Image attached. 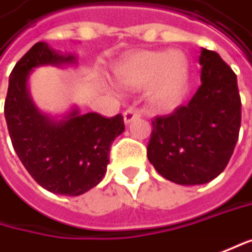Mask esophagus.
Returning <instances> with one entry per match:
<instances>
[{"mask_svg":"<svg viewBox=\"0 0 252 252\" xmlns=\"http://www.w3.org/2000/svg\"><path fill=\"white\" fill-rule=\"evenodd\" d=\"M139 117H140V113H139L136 109H127V110L123 113V120H125L126 125L132 123L135 119H139Z\"/></svg>","mask_w":252,"mask_h":252,"instance_id":"1","label":"esophagus"}]
</instances>
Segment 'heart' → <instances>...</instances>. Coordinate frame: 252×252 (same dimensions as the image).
Returning a JSON list of instances; mask_svg holds the SVG:
<instances>
[{"instance_id":"obj_1","label":"heart","mask_w":252,"mask_h":252,"mask_svg":"<svg viewBox=\"0 0 252 252\" xmlns=\"http://www.w3.org/2000/svg\"><path fill=\"white\" fill-rule=\"evenodd\" d=\"M116 80L125 86L139 89L148 86L151 103L162 107H175L184 96L188 64L182 53L171 50H140L123 57L115 67Z\"/></svg>"}]
</instances>
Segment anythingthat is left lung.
I'll return each mask as SVG.
<instances>
[{
	"label": "left lung",
	"instance_id": "8db88e82",
	"mask_svg": "<svg viewBox=\"0 0 252 252\" xmlns=\"http://www.w3.org/2000/svg\"><path fill=\"white\" fill-rule=\"evenodd\" d=\"M201 86L188 104L152 122L148 159L168 181L202 185L228 165L241 126L237 76L218 53L201 48Z\"/></svg>",
	"mask_w": 252,
	"mask_h": 252
}]
</instances>
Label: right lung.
<instances>
[{"label":"right lung","mask_w":252,"mask_h":252,"mask_svg":"<svg viewBox=\"0 0 252 252\" xmlns=\"http://www.w3.org/2000/svg\"><path fill=\"white\" fill-rule=\"evenodd\" d=\"M76 63L74 54H62L47 43L34 44L9 74L4 106L9 137L24 168L38 185L67 196L81 195L103 179L110 146L125 130L122 115H81L73 107L57 119L34 104L28 90L34 68Z\"/></svg>","instance_id":"1"}]
</instances>
